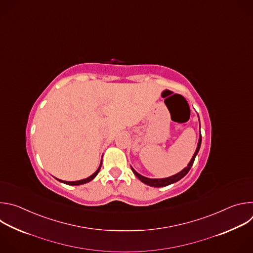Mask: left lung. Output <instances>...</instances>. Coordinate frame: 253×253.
Returning a JSON list of instances; mask_svg holds the SVG:
<instances>
[{
    "label": "left lung",
    "instance_id": "1",
    "mask_svg": "<svg viewBox=\"0 0 253 253\" xmlns=\"http://www.w3.org/2000/svg\"><path fill=\"white\" fill-rule=\"evenodd\" d=\"M200 146H201V132H200V135H199V141H198V144H197L196 151H195L194 155L192 156V159L190 160V162L188 163V165H187L182 171H180L179 173H177V174H175V175H173V176L167 177V178L151 179V178H147V177H144V176L140 175V174L137 173L132 167H131V169H132L133 173L140 179V181H142L143 183H145V184H147V185H149V186H152V187H163V186H167V185H170V184H172V183H174V182L179 181L180 179L183 178V177L189 172L190 168H191L192 165H193V162H194V160H195V157H196V155H197V153H198V151H199V149H200Z\"/></svg>",
    "mask_w": 253,
    "mask_h": 253
}]
</instances>
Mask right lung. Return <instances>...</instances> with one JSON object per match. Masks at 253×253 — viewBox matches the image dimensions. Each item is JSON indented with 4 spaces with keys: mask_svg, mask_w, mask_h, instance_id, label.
Segmentation results:
<instances>
[{
    "mask_svg": "<svg viewBox=\"0 0 253 253\" xmlns=\"http://www.w3.org/2000/svg\"><path fill=\"white\" fill-rule=\"evenodd\" d=\"M101 165H102V161H101V163H100V166H99V168L97 169V171L95 172V173H93L91 176H89L88 178H85V179H82V180H78V181H64V180H60V179H57L58 181H60V182H63V183H65V184H68V185H81V184H84V183H87V182H89V181H91V180H93L95 177H96V175L99 173V171H100V168H101Z\"/></svg>",
    "mask_w": 253,
    "mask_h": 253,
    "instance_id": "obj_1",
    "label": "right lung"
}]
</instances>
